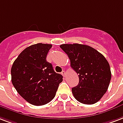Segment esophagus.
I'll use <instances>...</instances> for the list:
<instances>
[{"mask_svg":"<svg viewBox=\"0 0 123 123\" xmlns=\"http://www.w3.org/2000/svg\"><path fill=\"white\" fill-rule=\"evenodd\" d=\"M66 74V73L65 71H62V72H61V74L62 75H63V77H65Z\"/></svg>","mask_w":123,"mask_h":123,"instance_id":"1","label":"esophagus"}]
</instances>
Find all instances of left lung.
<instances>
[{"label":"left lung","mask_w":123,"mask_h":123,"mask_svg":"<svg viewBox=\"0 0 123 123\" xmlns=\"http://www.w3.org/2000/svg\"><path fill=\"white\" fill-rule=\"evenodd\" d=\"M60 47L68 55L71 67L79 75L78 85L72 89L74 97L85 105L98 102L106 92L111 80L107 60L88 45L64 44Z\"/></svg>","instance_id":"obj_1"}]
</instances>
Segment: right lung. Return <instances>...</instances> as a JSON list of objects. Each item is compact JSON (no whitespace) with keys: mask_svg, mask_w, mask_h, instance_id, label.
<instances>
[{"mask_svg":"<svg viewBox=\"0 0 123 123\" xmlns=\"http://www.w3.org/2000/svg\"><path fill=\"white\" fill-rule=\"evenodd\" d=\"M52 45L38 43L26 48L12 65L13 85L21 97L35 106L49 103L54 98L62 75L53 70L46 56Z\"/></svg>","mask_w":123,"mask_h":123,"instance_id":"obj_1","label":"right lung"}]
</instances>
